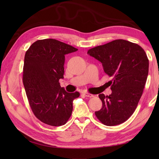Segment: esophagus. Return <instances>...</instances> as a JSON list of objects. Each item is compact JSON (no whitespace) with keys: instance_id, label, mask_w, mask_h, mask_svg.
<instances>
[{"instance_id":"esophagus-1","label":"esophagus","mask_w":159,"mask_h":159,"mask_svg":"<svg viewBox=\"0 0 159 159\" xmlns=\"http://www.w3.org/2000/svg\"><path fill=\"white\" fill-rule=\"evenodd\" d=\"M83 95L85 96H86V97H89V98L93 97V95H92V94H91V93H87V92H85V93H83Z\"/></svg>"}]
</instances>
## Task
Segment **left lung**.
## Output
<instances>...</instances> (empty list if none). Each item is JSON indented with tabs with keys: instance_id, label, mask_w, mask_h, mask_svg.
<instances>
[{
	"instance_id": "8db88e82",
	"label": "left lung",
	"mask_w": 159,
	"mask_h": 159,
	"mask_svg": "<svg viewBox=\"0 0 159 159\" xmlns=\"http://www.w3.org/2000/svg\"><path fill=\"white\" fill-rule=\"evenodd\" d=\"M87 54L98 60L108 76L112 93L99 94L102 107L95 114L106 126L122 124L135 111L142 96L149 68L144 50L137 43L116 39L94 47Z\"/></svg>"
}]
</instances>
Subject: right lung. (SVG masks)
<instances>
[{
    "label": "right lung",
    "instance_id": "add662e5",
    "mask_svg": "<svg viewBox=\"0 0 159 159\" xmlns=\"http://www.w3.org/2000/svg\"><path fill=\"white\" fill-rule=\"evenodd\" d=\"M78 49L54 39L38 40L26 52L23 84L35 116L52 126L65 124L72 115L73 100L79 92L68 93L61 87L65 55Z\"/></svg>",
    "mask_w": 159,
    "mask_h": 159
}]
</instances>
